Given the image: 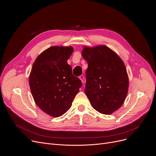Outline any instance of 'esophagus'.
I'll return each instance as SVG.
<instances>
[{"mask_svg":"<svg viewBox=\"0 0 156 156\" xmlns=\"http://www.w3.org/2000/svg\"><path fill=\"white\" fill-rule=\"evenodd\" d=\"M79 78L81 80V81H82V83H83V82H84V76H83V75H81V76H79Z\"/></svg>","mask_w":156,"mask_h":156,"instance_id":"esophagus-1","label":"esophagus"}]
</instances>
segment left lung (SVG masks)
I'll return each instance as SVG.
<instances>
[{"label":"left lung","mask_w":156,"mask_h":156,"mask_svg":"<svg viewBox=\"0 0 156 156\" xmlns=\"http://www.w3.org/2000/svg\"><path fill=\"white\" fill-rule=\"evenodd\" d=\"M82 55L88 63L85 93L92 107L101 114H112L122 107L128 93L124 62L104 45L84 46Z\"/></svg>","instance_id":"left-lung-1"}]
</instances>
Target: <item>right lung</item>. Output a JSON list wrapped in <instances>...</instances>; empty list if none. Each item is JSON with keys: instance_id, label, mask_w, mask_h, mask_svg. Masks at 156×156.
Wrapping results in <instances>:
<instances>
[{"instance_id": "right-lung-1", "label": "right lung", "mask_w": 156, "mask_h": 156, "mask_svg": "<svg viewBox=\"0 0 156 156\" xmlns=\"http://www.w3.org/2000/svg\"><path fill=\"white\" fill-rule=\"evenodd\" d=\"M73 51L72 46H52L33 63L29 78L31 94L37 105L51 116L65 114L82 85L67 62Z\"/></svg>"}]
</instances>
